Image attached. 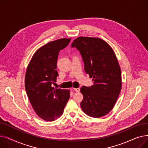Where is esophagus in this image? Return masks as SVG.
Here are the masks:
<instances>
[{
	"label": "esophagus",
	"mask_w": 148,
	"mask_h": 148,
	"mask_svg": "<svg viewBox=\"0 0 148 148\" xmlns=\"http://www.w3.org/2000/svg\"><path fill=\"white\" fill-rule=\"evenodd\" d=\"M73 89L75 91V92H80V89L79 88H73Z\"/></svg>",
	"instance_id": "obj_1"
}]
</instances>
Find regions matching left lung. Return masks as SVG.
<instances>
[{
  "mask_svg": "<svg viewBox=\"0 0 148 148\" xmlns=\"http://www.w3.org/2000/svg\"><path fill=\"white\" fill-rule=\"evenodd\" d=\"M82 57L84 71L92 78L94 84L82 86L83 111L92 118H100L109 113L119 97L122 87L121 68L114 51L98 38H77L71 44Z\"/></svg>",
  "mask_w": 148,
  "mask_h": 148,
  "instance_id": "1",
  "label": "left lung"
}]
</instances>
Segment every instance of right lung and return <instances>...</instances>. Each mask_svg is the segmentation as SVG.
<instances>
[{"label":"right lung","instance_id":"1","mask_svg":"<svg viewBox=\"0 0 148 148\" xmlns=\"http://www.w3.org/2000/svg\"><path fill=\"white\" fill-rule=\"evenodd\" d=\"M71 39L62 38L50 42L39 49L27 66L25 89L37 115L47 121L59 118L69 98V90L56 89V71L60 50L68 45Z\"/></svg>","mask_w":148,"mask_h":148}]
</instances>
